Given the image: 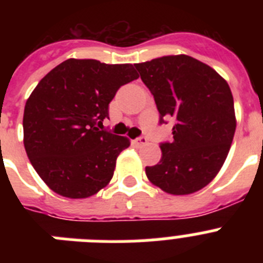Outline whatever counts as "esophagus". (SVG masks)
I'll use <instances>...</instances> for the list:
<instances>
[{"instance_id":"esophagus-1","label":"esophagus","mask_w":263,"mask_h":263,"mask_svg":"<svg viewBox=\"0 0 263 263\" xmlns=\"http://www.w3.org/2000/svg\"><path fill=\"white\" fill-rule=\"evenodd\" d=\"M136 143L138 146H145L147 143V138L146 137H139V138L136 139Z\"/></svg>"}]
</instances>
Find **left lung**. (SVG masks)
Listing matches in <instances>:
<instances>
[{"mask_svg": "<svg viewBox=\"0 0 263 263\" xmlns=\"http://www.w3.org/2000/svg\"><path fill=\"white\" fill-rule=\"evenodd\" d=\"M160 115L173 117V141L160 145L159 163L146 176L170 195H190L221 170L236 132L233 96L212 67L188 55H167L136 64Z\"/></svg>", "mask_w": 263, "mask_h": 263, "instance_id": "obj_1", "label": "left lung"}]
</instances>
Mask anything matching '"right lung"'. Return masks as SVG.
<instances>
[{"label":"right lung","mask_w":263,"mask_h":263,"mask_svg":"<svg viewBox=\"0 0 263 263\" xmlns=\"http://www.w3.org/2000/svg\"><path fill=\"white\" fill-rule=\"evenodd\" d=\"M138 78L133 64L72 58L34 88L23 113V145L55 194L85 199L109 184L130 139L101 130L103 121L118 88Z\"/></svg>","instance_id":"right-lung-1"}]
</instances>
